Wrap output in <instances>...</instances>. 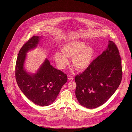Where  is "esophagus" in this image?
<instances>
[{
  "instance_id": "34e87169",
  "label": "esophagus",
  "mask_w": 132,
  "mask_h": 132,
  "mask_svg": "<svg viewBox=\"0 0 132 132\" xmlns=\"http://www.w3.org/2000/svg\"><path fill=\"white\" fill-rule=\"evenodd\" d=\"M68 80H70V81H72L73 79V76L71 75H69L68 76Z\"/></svg>"
}]
</instances>
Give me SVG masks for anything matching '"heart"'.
Returning a JSON list of instances; mask_svg holds the SVG:
<instances>
[{
  "label": "heart",
  "instance_id": "obj_1",
  "mask_svg": "<svg viewBox=\"0 0 132 132\" xmlns=\"http://www.w3.org/2000/svg\"><path fill=\"white\" fill-rule=\"evenodd\" d=\"M62 52H56L55 59L61 69L65 68L69 63L68 57L72 58L73 66L77 70H86L92 63L95 56V50L92 47L88 46L83 42L73 40L64 45Z\"/></svg>",
  "mask_w": 132,
  "mask_h": 132
}]
</instances>
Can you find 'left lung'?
Segmentation results:
<instances>
[{
	"label": "left lung",
	"instance_id": "8db88e82",
	"mask_svg": "<svg viewBox=\"0 0 132 132\" xmlns=\"http://www.w3.org/2000/svg\"><path fill=\"white\" fill-rule=\"evenodd\" d=\"M122 78L121 61L116 44L108 46L83 72L75 77L76 95L79 104L89 109L104 104L116 92Z\"/></svg>",
	"mask_w": 132,
	"mask_h": 132
}]
</instances>
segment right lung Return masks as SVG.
Instances as JSON below:
<instances>
[{
	"mask_svg": "<svg viewBox=\"0 0 132 132\" xmlns=\"http://www.w3.org/2000/svg\"><path fill=\"white\" fill-rule=\"evenodd\" d=\"M42 38L33 36L21 48L16 60L15 77L21 90L29 100L38 105L46 106L56 100L67 81V76L54 68L46 58L35 73H29L26 70L24 66L27 53L36 48Z\"/></svg>",
	"mask_w": 132,
	"mask_h": 132,
	"instance_id": "right-lung-1",
	"label": "right lung"
}]
</instances>
